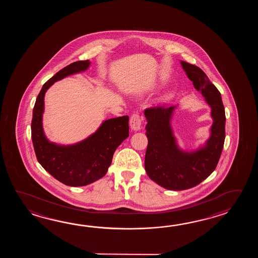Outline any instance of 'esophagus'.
I'll use <instances>...</instances> for the list:
<instances>
[{"label": "esophagus", "mask_w": 258, "mask_h": 258, "mask_svg": "<svg viewBox=\"0 0 258 258\" xmlns=\"http://www.w3.org/2000/svg\"><path fill=\"white\" fill-rule=\"evenodd\" d=\"M130 127L133 131H139L141 129V118L139 114H133L131 116Z\"/></svg>", "instance_id": "34e87169"}]
</instances>
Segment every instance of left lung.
I'll return each mask as SVG.
<instances>
[{"mask_svg": "<svg viewBox=\"0 0 258 258\" xmlns=\"http://www.w3.org/2000/svg\"><path fill=\"white\" fill-rule=\"evenodd\" d=\"M181 64L195 88L211 108L213 123L210 137L203 146L197 150L185 151L179 148L170 123L177 106H160L144 111L148 121V144L145 157L147 174L160 186L174 191L196 186L214 171L224 146L226 121L218 88L198 66L183 60Z\"/></svg>", "mask_w": 258, "mask_h": 258, "instance_id": "1", "label": "left lung"}]
</instances>
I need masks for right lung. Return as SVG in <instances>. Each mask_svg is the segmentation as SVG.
Returning <instances> with one entry per match:
<instances>
[{
    "label": "right lung",
    "mask_w": 258,
    "mask_h": 258,
    "mask_svg": "<svg viewBox=\"0 0 258 258\" xmlns=\"http://www.w3.org/2000/svg\"><path fill=\"white\" fill-rule=\"evenodd\" d=\"M89 60H78L62 68L45 83L34 106L31 137L39 164L56 180L69 186H84L107 173L113 154L129 137V117L106 120L99 129L80 142L59 145L50 142L44 134L42 115L46 91L56 81L88 70Z\"/></svg>",
    "instance_id": "1"
}]
</instances>
